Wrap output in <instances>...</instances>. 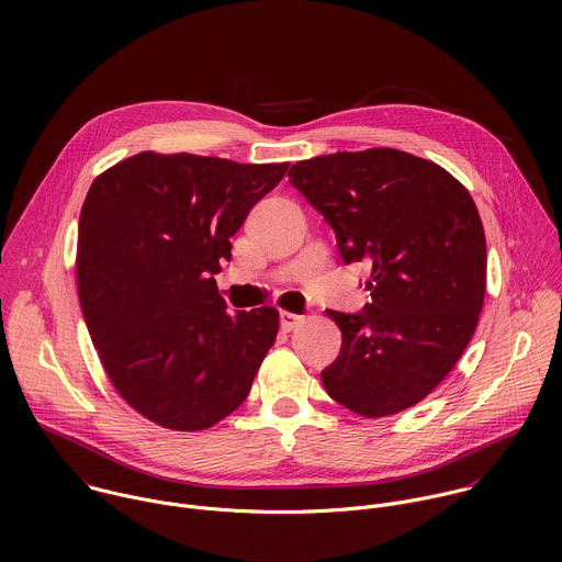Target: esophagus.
Listing matches in <instances>:
<instances>
[{"mask_svg": "<svg viewBox=\"0 0 562 562\" xmlns=\"http://www.w3.org/2000/svg\"><path fill=\"white\" fill-rule=\"evenodd\" d=\"M302 315H297V313H291V311H280V327L284 329V331H293L300 323H302Z\"/></svg>", "mask_w": 562, "mask_h": 562, "instance_id": "34e87169", "label": "esophagus"}]
</instances>
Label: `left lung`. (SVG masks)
Segmentation results:
<instances>
[{
	"mask_svg": "<svg viewBox=\"0 0 562 562\" xmlns=\"http://www.w3.org/2000/svg\"><path fill=\"white\" fill-rule=\"evenodd\" d=\"M289 182L331 224L342 260L371 269L360 313L327 311L342 331L323 371L327 393L364 418L418 405L456 367L483 311L487 245L469 191L395 148L302 159Z\"/></svg>",
	"mask_w": 562,
	"mask_h": 562,
	"instance_id": "obj_1",
	"label": "left lung"
}]
</instances>
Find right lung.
<instances>
[{"mask_svg": "<svg viewBox=\"0 0 562 562\" xmlns=\"http://www.w3.org/2000/svg\"><path fill=\"white\" fill-rule=\"evenodd\" d=\"M286 169L144 150L93 180L79 213V304L113 386L150 423L202 431L247 400L280 313H228L213 276Z\"/></svg>", "mask_w": 562, "mask_h": 562, "instance_id": "right-lung-1", "label": "right lung"}]
</instances>
